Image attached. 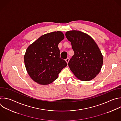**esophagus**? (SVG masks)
Wrapping results in <instances>:
<instances>
[{
    "mask_svg": "<svg viewBox=\"0 0 121 121\" xmlns=\"http://www.w3.org/2000/svg\"><path fill=\"white\" fill-rule=\"evenodd\" d=\"M69 59H70V58H69V57L65 59V61L66 62V63H67V64L68 63V62H69Z\"/></svg>",
    "mask_w": 121,
    "mask_h": 121,
    "instance_id": "esophagus-1",
    "label": "esophagus"
}]
</instances>
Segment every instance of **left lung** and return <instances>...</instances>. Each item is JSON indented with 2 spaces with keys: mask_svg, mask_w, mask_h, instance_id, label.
I'll use <instances>...</instances> for the list:
<instances>
[{
  "mask_svg": "<svg viewBox=\"0 0 121 121\" xmlns=\"http://www.w3.org/2000/svg\"><path fill=\"white\" fill-rule=\"evenodd\" d=\"M65 36L71 42L74 53L68 62L70 70L82 81L94 79L100 72L103 63L97 45L90 36L79 31H67Z\"/></svg>",
  "mask_w": 121,
  "mask_h": 121,
  "instance_id": "left-lung-1",
  "label": "left lung"
}]
</instances>
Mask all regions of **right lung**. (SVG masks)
<instances>
[{"mask_svg":"<svg viewBox=\"0 0 121 121\" xmlns=\"http://www.w3.org/2000/svg\"><path fill=\"white\" fill-rule=\"evenodd\" d=\"M64 38L61 31L53 32L40 36L27 48L24 56L26 71L34 81L48 85L56 80L67 65L60 56L58 44Z\"/></svg>","mask_w":121,"mask_h":121,"instance_id":"add662e5","label":"right lung"}]
</instances>
